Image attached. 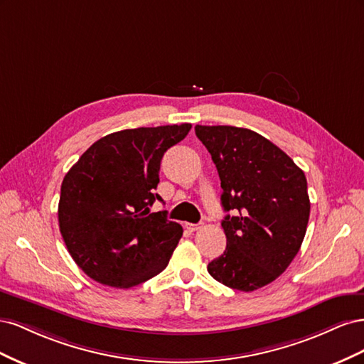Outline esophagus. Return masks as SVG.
Here are the masks:
<instances>
[{
  "label": "esophagus",
  "instance_id": "1",
  "mask_svg": "<svg viewBox=\"0 0 364 364\" xmlns=\"http://www.w3.org/2000/svg\"><path fill=\"white\" fill-rule=\"evenodd\" d=\"M186 228H188V229L191 230V232H194V230H199V229L202 228V225H200V223H197V225H194V223H188V225H186Z\"/></svg>",
  "mask_w": 364,
  "mask_h": 364
}]
</instances>
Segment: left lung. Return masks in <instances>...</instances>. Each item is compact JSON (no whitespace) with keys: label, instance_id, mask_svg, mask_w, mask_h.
I'll return each instance as SVG.
<instances>
[{"label":"left lung","instance_id":"8db88e82","mask_svg":"<svg viewBox=\"0 0 364 364\" xmlns=\"http://www.w3.org/2000/svg\"><path fill=\"white\" fill-rule=\"evenodd\" d=\"M196 135L211 153L228 214L223 255L208 264L226 287L253 291L290 266L304 241L310 197L306 178L267 138L243 127L199 126Z\"/></svg>","mask_w":364,"mask_h":364}]
</instances>
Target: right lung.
I'll return each instance as SVG.
<instances>
[{
    "mask_svg": "<svg viewBox=\"0 0 364 364\" xmlns=\"http://www.w3.org/2000/svg\"><path fill=\"white\" fill-rule=\"evenodd\" d=\"M191 124L138 127L95 141L65 174L59 228L70 255L87 277L130 289L161 273L182 237L167 211L150 213L164 153Z\"/></svg>",
    "mask_w": 364,
    "mask_h": 364,
    "instance_id": "1",
    "label": "right lung"
}]
</instances>
